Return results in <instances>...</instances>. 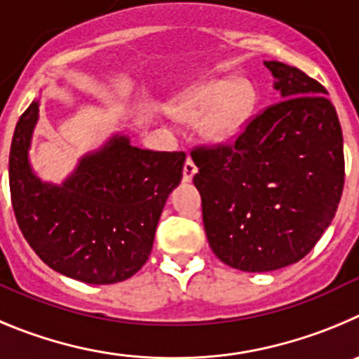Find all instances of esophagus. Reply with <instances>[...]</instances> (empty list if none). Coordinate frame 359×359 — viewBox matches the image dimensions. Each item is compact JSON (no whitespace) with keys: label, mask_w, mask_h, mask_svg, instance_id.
<instances>
[{"label":"esophagus","mask_w":359,"mask_h":359,"mask_svg":"<svg viewBox=\"0 0 359 359\" xmlns=\"http://www.w3.org/2000/svg\"><path fill=\"white\" fill-rule=\"evenodd\" d=\"M198 172V168L195 166V163H193L191 157H187L186 163H184V170H182V180L184 182H191L193 180V175Z\"/></svg>","instance_id":"obj_1"}]
</instances>
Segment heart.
Listing matches in <instances>:
<instances>
[{
  "mask_svg": "<svg viewBox=\"0 0 359 359\" xmlns=\"http://www.w3.org/2000/svg\"><path fill=\"white\" fill-rule=\"evenodd\" d=\"M257 105V91L245 79L209 80L182 93L173 103V114L187 123H200L203 137L227 143L245 128Z\"/></svg>",
  "mask_w": 359,
  "mask_h": 359,
  "instance_id": "heart-1",
  "label": "heart"
}]
</instances>
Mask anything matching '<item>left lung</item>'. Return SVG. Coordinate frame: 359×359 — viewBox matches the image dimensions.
<instances>
[{"mask_svg":"<svg viewBox=\"0 0 359 359\" xmlns=\"http://www.w3.org/2000/svg\"><path fill=\"white\" fill-rule=\"evenodd\" d=\"M264 66L280 102L232 144L191 151L209 245L243 272L302 259L334 218L345 180L341 127L325 87L288 64Z\"/></svg>","mask_w":359,"mask_h":359,"instance_id":"obj_1","label":"left lung"}]
</instances>
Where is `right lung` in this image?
I'll list each match as a JSON object with an SVG mask.
<instances>
[{
  "label": "right lung",
  "mask_w": 359,
  "mask_h": 359,
  "mask_svg": "<svg viewBox=\"0 0 359 359\" xmlns=\"http://www.w3.org/2000/svg\"><path fill=\"white\" fill-rule=\"evenodd\" d=\"M37 119L34 100L15 125L8 159L12 208L25 240L48 266L71 279H128L150 256L186 154L141 150L116 134L83 156L62 184L43 182L28 159Z\"/></svg>",
  "instance_id": "obj_1"
}]
</instances>
